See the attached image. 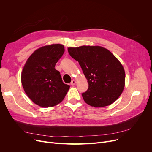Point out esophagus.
Masks as SVG:
<instances>
[{
	"label": "esophagus",
	"mask_w": 152,
	"mask_h": 152,
	"mask_svg": "<svg viewBox=\"0 0 152 152\" xmlns=\"http://www.w3.org/2000/svg\"><path fill=\"white\" fill-rule=\"evenodd\" d=\"M75 84H76V81L75 80V79H73V80L71 81V83H70V84H71V85H72V86L75 85Z\"/></svg>",
	"instance_id": "34e87169"
}]
</instances>
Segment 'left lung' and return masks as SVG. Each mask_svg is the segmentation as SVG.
<instances>
[{
	"label": "left lung",
	"instance_id": "left-lung-1",
	"mask_svg": "<svg viewBox=\"0 0 152 152\" xmlns=\"http://www.w3.org/2000/svg\"><path fill=\"white\" fill-rule=\"evenodd\" d=\"M68 51L79 62L87 79L88 89L82 94L85 102L94 107L115 102L125 85L124 68L115 56L100 46L69 47Z\"/></svg>",
	"mask_w": 152,
	"mask_h": 152
}]
</instances>
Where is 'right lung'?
<instances>
[{"label":"right lung","instance_id":"1","mask_svg":"<svg viewBox=\"0 0 152 152\" xmlns=\"http://www.w3.org/2000/svg\"><path fill=\"white\" fill-rule=\"evenodd\" d=\"M64 52V45L59 44L42 47L30 56L23 69L21 79L23 89L28 97L40 107L58 104L69 89L55 68Z\"/></svg>","mask_w":152,"mask_h":152}]
</instances>
